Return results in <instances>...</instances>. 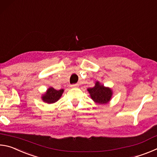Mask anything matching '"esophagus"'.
Here are the masks:
<instances>
[{"mask_svg":"<svg viewBox=\"0 0 157 157\" xmlns=\"http://www.w3.org/2000/svg\"><path fill=\"white\" fill-rule=\"evenodd\" d=\"M78 86H79L78 84H73L71 85V87H72V88H77V87H78Z\"/></svg>","mask_w":157,"mask_h":157,"instance_id":"1","label":"esophagus"}]
</instances>
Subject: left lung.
Instances as JSON below:
<instances>
[{
	"mask_svg": "<svg viewBox=\"0 0 157 157\" xmlns=\"http://www.w3.org/2000/svg\"><path fill=\"white\" fill-rule=\"evenodd\" d=\"M87 91H89L91 99L100 105L107 104L113 95L112 90L101 84L99 82H95V86L89 88Z\"/></svg>",
	"mask_w": 157,
	"mask_h": 157,
	"instance_id": "8db88e82",
	"label": "left lung"
}]
</instances>
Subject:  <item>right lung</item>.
<instances>
[{
    "label": "right lung",
    "mask_w": 157,
    "mask_h": 157,
    "mask_svg": "<svg viewBox=\"0 0 157 157\" xmlns=\"http://www.w3.org/2000/svg\"><path fill=\"white\" fill-rule=\"evenodd\" d=\"M63 92V89L56 90L52 87H50L48 89L45 94L42 95V100L48 104H52V103L56 102L58 100H59V98L62 95Z\"/></svg>",
    "instance_id": "obj_1"
}]
</instances>
